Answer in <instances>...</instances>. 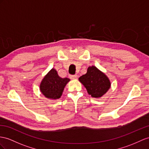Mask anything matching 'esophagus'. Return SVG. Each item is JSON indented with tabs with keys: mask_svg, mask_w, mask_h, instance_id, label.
<instances>
[{
	"mask_svg": "<svg viewBox=\"0 0 149 149\" xmlns=\"http://www.w3.org/2000/svg\"><path fill=\"white\" fill-rule=\"evenodd\" d=\"M77 75H69V78L70 79H77Z\"/></svg>",
	"mask_w": 149,
	"mask_h": 149,
	"instance_id": "esophagus-1",
	"label": "esophagus"
}]
</instances>
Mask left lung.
<instances>
[{
    "instance_id": "8db88e82",
    "label": "left lung",
    "mask_w": 149,
    "mask_h": 149,
    "mask_svg": "<svg viewBox=\"0 0 149 149\" xmlns=\"http://www.w3.org/2000/svg\"><path fill=\"white\" fill-rule=\"evenodd\" d=\"M84 86L87 93L93 97H101L111 87L109 79L103 72L95 66L87 68V73L79 78Z\"/></svg>"
}]
</instances>
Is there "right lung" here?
Wrapping results in <instances>:
<instances>
[{
    "mask_svg": "<svg viewBox=\"0 0 149 149\" xmlns=\"http://www.w3.org/2000/svg\"><path fill=\"white\" fill-rule=\"evenodd\" d=\"M70 81L68 78H61L54 68L46 75L41 82L40 89L41 93L48 99L57 100L62 95L67 84Z\"/></svg>",
    "mask_w": 149,
    "mask_h": 149,
    "instance_id": "add662e5",
    "label": "right lung"
}]
</instances>
